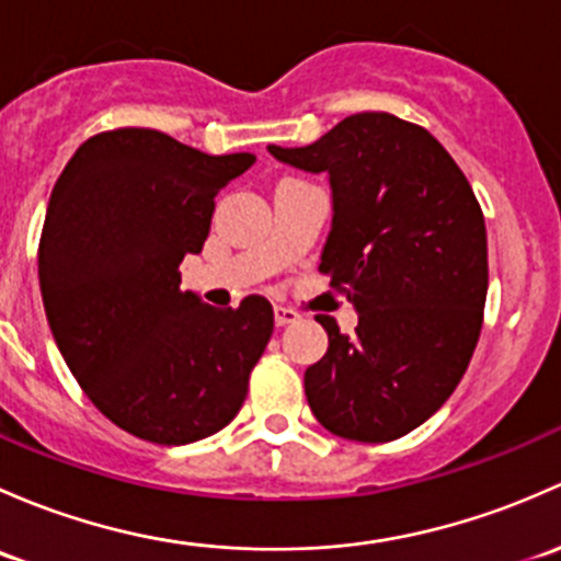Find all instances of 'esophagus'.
I'll return each mask as SVG.
<instances>
[{"instance_id":"1","label":"esophagus","mask_w":561,"mask_h":561,"mask_svg":"<svg viewBox=\"0 0 561 561\" xmlns=\"http://www.w3.org/2000/svg\"><path fill=\"white\" fill-rule=\"evenodd\" d=\"M294 321H299L297 310L283 308V305H278V308H275V323H278V327H286V323H294Z\"/></svg>"}]
</instances>
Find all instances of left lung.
I'll use <instances>...</instances> for the list:
<instances>
[{"label": "left lung", "mask_w": 561, "mask_h": 561, "mask_svg": "<svg viewBox=\"0 0 561 561\" xmlns=\"http://www.w3.org/2000/svg\"><path fill=\"white\" fill-rule=\"evenodd\" d=\"M283 164L327 172L332 229L321 273L359 313L305 369V397L332 435L389 443L454 394L476 351L489 288L486 224L451 153L391 113H356Z\"/></svg>", "instance_id": "obj_1"}]
</instances>
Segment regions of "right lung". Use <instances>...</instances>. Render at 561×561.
I'll list each match as a JSON object with an SVG mask.
<instances>
[{
	"mask_svg": "<svg viewBox=\"0 0 561 561\" xmlns=\"http://www.w3.org/2000/svg\"><path fill=\"white\" fill-rule=\"evenodd\" d=\"M256 161L210 156L156 129L89 137L56 181L39 238V291L56 345L115 426L159 446L216 435L242 408L273 334L251 294L213 308L181 291L216 194Z\"/></svg>",
	"mask_w": 561,
	"mask_h": 561,
	"instance_id": "add662e5",
	"label": "right lung"
}]
</instances>
